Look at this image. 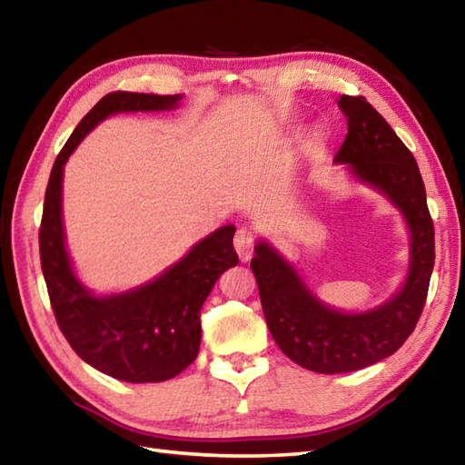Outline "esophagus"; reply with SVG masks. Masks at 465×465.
Segmentation results:
<instances>
[{
  "mask_svg": "<svg viewBox=\"0 0 465 465\" xmlns=\"http://www.w3.org/2000/svg\"><path fill=\"white\" fill-rule=\"evenodd\" d=\"M253 245H255V233L250 228H240L235 232L233 237V247L237 255H240L242 262H247L253 253Z\"/></svg>",
  "mask_w": 465,
  "mask_h": 465,
  "instance_id": "obj_1",
  "label": "esophagus"
}]
</instances>
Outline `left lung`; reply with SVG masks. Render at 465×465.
I'll list each match as a JSON object with an SVG mask.
<instances>
[{"label":"left lung","mask_w":465,"mask_h":465,"mask_svg":"<svg viewBox=\"0 0 465 465\" xmlns=\"http://www.w3.org/2000/svg\"><path fill=\"white\" fill-rule=\"evenodd\" d=\"M339 106L349 133L334 162L349 164L354 178L379 190L402 212L412 242L402 289L384 305L364 312L331 309L272 245H255L252 272L269 332L291 361L321 374L361 371L402 347L422 315L436 257L434 223L412 153L364 96L342 94Z\"/></svg>","instance_id":"1"}]
</instances>
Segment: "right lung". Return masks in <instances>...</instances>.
<instances>
[{"label":"right lung","mask_w":465,"mask_h":465,"mask_svg":"<svg viewBox=\"0 0 465 465\" xmlns=\"http://www.w3.org/2000/svg\"><path fill=\"white\" fill-rule=\"evenodd\" d=\"M182 94L109 93L84 114L53 164L39 228L41 269L57 325L81 359L124 382L174 379L196 361L200 312L218 277L237 265L233 225L203 237L178 263L126 293L96 297L73 272L64 247L63 166L93 128L116 113L170 111Z\"/></svg>","instance_id":"add662e5"}]
</instances>
